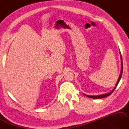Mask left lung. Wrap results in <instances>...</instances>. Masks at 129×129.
Segmentation results:
<instances>
[{
  "label": "left lung",
  "mask_w": 129,
  "mask_h": 129,
  "mask_svg": "<svg viewBox=\"0 0 129 129\" xmlns=\"http://www.w3.org/2000/svg\"><path fill=\"white\" fill-rule=\"evenodd\" d=\"M120 56H121V73H120V76H119V78H118V81H117V83H116V86H115V87H114V88L113 89V90H112V91H111V92H109V93H104V94L99 95H94V96H93V95H86V94H85V93H83L84 95H85V96H87V97L90 98H93V99H101V98H105V97H107V96H109L110 95H111V93L113 92L114 90H115V88H116V87H117V86L118 85L119 82H120V79H121V76H122V72H123V64H122V56H121V53H120Z\"/></svg>",
  "instance_id": "obj_1"
}]
</instances>
